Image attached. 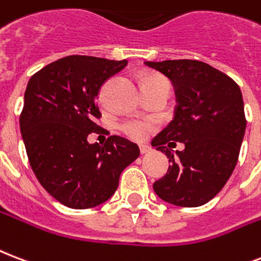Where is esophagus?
Returning <instances> with one entry per match:
<instances>
[{
	"mask_svg": "<svg viewBox=\"0 0 261 261\" xmlns=\"http://www.w3.org/2000/svg\"><path fill=\"white\" fill-rule=\"evenodd\" d=\"M139 152H141V154H146V153L152 152V149L146 145H139Z\"/></svg>",
	"mask_w": 261,
	"mask_h": 261,
	"instance_id": "34e87169",
	"label": "esophagus"
}]
</instances>
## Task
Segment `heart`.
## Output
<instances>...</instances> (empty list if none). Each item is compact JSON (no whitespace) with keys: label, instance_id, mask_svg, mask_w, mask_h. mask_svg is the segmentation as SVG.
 Returning <instances> with one entry per match:
<instances>
[{"label":"heart","instance_id":"b5f03b06","mask_svg":"<svg viewBox=\"0 0 261 261\" xmlns=\"http://www.w3.org/2000/svg\"><path fill=\"white\" fill-rule=\"evenodd\" d=\"M149 85H167V82L160 76H154V75H146L144 77V86ZM168 86V85H167ZM101 102L105 104L104 93L99 94ZM122 131L128 137V138L134 139V141H142L149 135V133L153 130V124L148 120H141V119H128L126 122L122 123L120 126Z\"/></svg>","mask_w":261,"mask_h":261}]
</instances>
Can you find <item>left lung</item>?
<instances>
[{"instance_id": "left-lung-1", "label": "left lung", "mask_w": 261, "mask_h": 261, "mask_svg": "<svg viewBox=\"0 0 261 261\" xmlns=\"http://www.w3.org/2000/svg\"><path fill=\"white\" fill-rule=\"evenodd\" d=\"M145 65L170 79L178 102L174 119L152 141L171 163L153 189L172 205H204L223 189L238 162L246 127L240 86L197 60L145 61ZM176 142L185 148L174 155L170 148Z\"/></svg>"}]
</instances>
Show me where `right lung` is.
<instances>
[{"label": "right lung", "instance_id": "obj_1", "mask_svg": "<svg viewBox=\"0 0 261 261\" xmlns=\"http://www.w3.org/2000/svg\"><path fill=\"white\" fill-rule=\"evenodd\" d=\"M127 60L67 56L34 73L24 93L20 131L34 174L51 197L73 210L109 200L122 171L139 156L128 139L111 135L89 144L101 117L97 95Z\"/></svg>", "mask_w": 261, "mask_h": 261}]
</instances>
